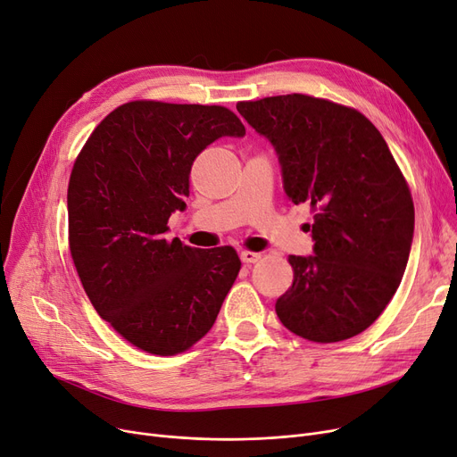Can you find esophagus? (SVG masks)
<instances>
[{
  "label": "esophagus",
  "instance_id": "obj_1",
  "mask_svg": "<svg viewBox=\"0 0 457 457\" xmlns=\"http://www.w3.org/2000/svg\"><path fill=\"white\" fill-rule=\"evenodd\" d=\"M241 260H243L245 263L252 265V263H257V262L262 260V253H260V252H250V250H243V252H241Z\"/></svg>",
  "mask_w": 457,
  "mask_h": 457
}]
</instances>
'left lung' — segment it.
Returning a JSON list of instances; mask_svg holds the SVG:
<instances>
[{
  "label": "left lung",
  "mask_w": 457,
  "mask_h": 457,
  "mask_svg": "<svg viewBox=\"0 0 457 457\" xmlns=\"http://www.w3.org/2000/svg\"><path fill=\"white\" fill-rule=\"evenodd\" d=\"M237 110L274 147L286 195L313 211V255H289L278 317L310 342L353 338L400 287L412 245V197L385 137L361 112L299 93Z\"/></svg>",
  "instance_id": "1"
}]
</instances>
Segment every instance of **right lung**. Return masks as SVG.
Here are the masks:
<instances>
[{
    "label": "right lung",
    "mask_w": 457,
    "mask_h": 457,
    "mask_svg": "<svg viewBox=\"0 0 457 457\" xmlns=\"http://www.w3.org/2000/svg\"><path fill=\"white\" fill-rule=\"evenodd\" d=\"M222 106L127 103L78 154L67 192L69 245L91 304L127 342L177 354L211 330L241 260L231 246L192 248L164 235L185 211L190 170L218 137H243Z\"/></svg>",
    "instance_id": "1"
}]
</instances>
